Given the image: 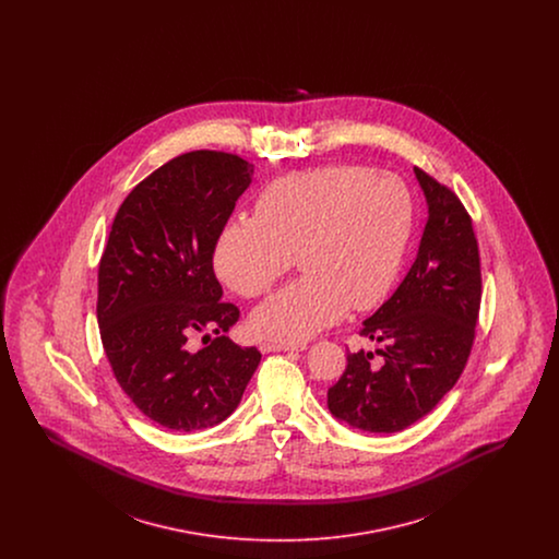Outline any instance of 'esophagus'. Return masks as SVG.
Returning a JSON list of instances; mask_svg holds the SVG:
<instances>
[{"instance_id": "34e87169", "label": "esophagus", "mask_w": 559, "mask_h": 559, "mask_svg": "<svg viewBox=\"0 0 559 559\" xmlns=\"http://www.w3.org/2000/svg\"><path fill=\"white\" fill-rule=\"evenodd\" d=\"M260 349L264 354L270 352H293V349H306V344H278V342H262Z\"/></svg>"}]
</instances>
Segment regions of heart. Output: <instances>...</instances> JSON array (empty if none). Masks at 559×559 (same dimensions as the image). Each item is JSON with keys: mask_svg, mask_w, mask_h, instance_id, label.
<instances>
[{"mask_svg": "<svg viewBox=\"0 0 559 559\" xmlns=\"http://www.w3.org/2000/svg\"><path fill=\"white\" fill-rule=\"evenodd\" d=\"M413 230V197L399 176L362 165L295 171L267 185L255 215L230 217L215 240L217 276L260 297L292 267L304 274L262 304L251 326L299 344L346 314L374 308L392 289Z\"/></svg>", "mask_w": 559, "mask_h": 559, "instance_id": "heart-1", "label": "heart"}]
</instances>
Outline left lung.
Returning a JSON list of instances; mask_svg holds the SVG:
<instances>
[{"label": "left lung", "mask_w": 559, "mask_h": 559, "mask_svg": "<svg viewBox=\"0 0 559 559\" xmlns=\"http://www.w3.org/2000/svg\"><path fill=\"white\" fill-rule=\"evenodd\" d=\"M427 201L417 260L394 295L362 322L360 335L381 344L349 352L329 411L347 426L394 433L426 417L452 390L476 337L481 272L474 224L451 188L415 167Z\"/></svg>", "instance_id": "obj_1"}]
</instances>
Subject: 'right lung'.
Segmentation results:
<instances>
[{
    "label": "right lung",
    "instance_id": "obj_1",
    "mask_svg": "<svg viewBox=\"0 0 559 559\" xmlns=\"http://www.w3.org/2000/svg\"><path fill=\"white\" fill-rule=\"evenodd\" d=\"M251 176L239 155L185 153L133 188L110 226L98 266L100 340L121 390L167 429L222 424L262 358L224 335L240 312L222 301L213 272L215 240ZM201 330L216 337L192 353L187 340Z\"/></svg>",
    "mask_w": 559,
    "mask_h": 559
}]
</instances>
